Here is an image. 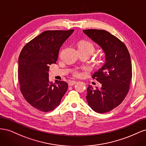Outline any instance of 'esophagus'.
<instances>
[{
  "label": "esophagus",
  "mask_w": 146,
  "mask_h": 146,
  "mask_svg": "<svg viewBox=\"0 0 146 146\" xmlns=\"http://www.w3.org/2000/svg\"><path fill=\"white\" fill-rule=\"evenodd\" d=\"M76 83H77V82H76V81L72 80V81H70V82H69V83H68V85H69V86H71L74 85L75 84H76Z\"/></svg>",
  "instance_id": "obj_1"
}]
</instances>
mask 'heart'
I'll return each instance as SVG.
<instances>
[{
	"label": "heart",
	"instance_id": "heart-1",
	"mask_svg": "<svg viewBox=\"0 0 146 146\" xmlns=\"http://www.w3.org/2000/svg\"><path fill=\"white\" fill-rule=\"evenodd\" d=\"M78 50L85 51L92 54L95 50V46L92 42L88 41H82L78 45ZM75 74L77 75V72H75Z\"/></svg>",
	"mask_w": 146,
	"mask_h": 146
}]
</instances>
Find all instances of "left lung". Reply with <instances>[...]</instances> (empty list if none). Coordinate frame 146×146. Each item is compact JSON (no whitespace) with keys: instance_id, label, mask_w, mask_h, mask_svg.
I'll list each match as a JSON object with an SVG mask.
<instances>
[{"instance_id":"8db88e82","label":"left lung","mask_w":146,"mask_h":146,"mask_svg":"<svg viewBox=\"0 0 146 146\" xmlns=\"http://www.w3.org/2000/svg\"><path fill=\"white\" fill-rule=\"evenodd\" d=\"M83 32L105 55V63L92 76L101 87L94 89L88 86L87 102L94 111L107 113L120 105L129 92L132 77L130 55L124 44L107 31L88 29Z\"/></svg>"}]
</instances>
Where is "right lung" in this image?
<instances>
[{
    "label": "right lung",
    "mask_w": 146,
    "mask_h": 146,
    "mask_svg": "<svg viewBox=\"0 0 146 146\" xmlns=\"http://www.w3.org/2000/svg\"><path fill=\"white\" fill-rule=\"evenodd\" d=\"M74 30H47L26 44L19 56L21 91L34 108L44 112L54 110L68 90L64 81L49 82V65L56 63L60 48Z\"/></svg>",
    "instance_id": "obj_1"
}]
</instances>
